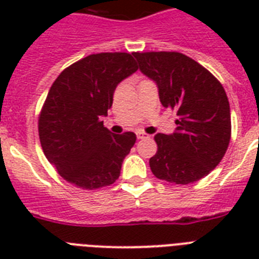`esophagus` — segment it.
<instances>
[{
  "instance_id": "1",
  "label": "esophagus",
  "mask_w": 259,
  "mask_h": 259,
  "mask_svg": "<svg viewBox=\"0 0 259 259\" xmlns=\"http://www.w3.org/2000/svg\"><path fill=\"white\" fill-rule=\"evenodd\" d=\"M137 138L138 140H144V138H146V134L144 132H137Z\"/></svg>"
}]
</instances>
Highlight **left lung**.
<instances>
[{
  "instance_id": "1",
  "label": "left lung",
  "mask_w": 259,
  "mask_h": 259,
  "mask_svg": "<svg viewBox=\"0 0 259 259\" xmlns=\"http://www.w3.org/2000/svg\"><path fill=\"white\" fill-rule=\"evenodd\" d=\"M134 58L156 83L161 105L179 115L172 134H156L158 149L149 160L150 169L175 184L200 180L221 162L231 137L225 89L204 67L179 52H137Z\"/></svg>"
}]
</instances>
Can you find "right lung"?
I'll list each match as a JSON object with an SVG mask.
<instances>
[{
    "instance_id": "1",
    "label": "right lung",
    "mask_w": 259,
    "mask_h": 259,
    "mask_svg": "<svg viewBox=\"0 0 259 259\" xmlns=\"http://www.w3.org/2000/svg\"><path fill=\"white\" fill-rule=\"evenodd\" d=\"M134 54L90 55L55 80L38 119L42 152L59 175L83 189L113 184L136 134H113L102 117L117 86L138 70Z\"/></svg>"
}]
</instances>
